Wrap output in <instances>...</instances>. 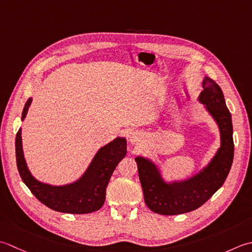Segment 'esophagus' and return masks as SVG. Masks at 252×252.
<instances>
[{"label":"esophagus","instance_id":"obj_1","mask_svg":"<svg viewBox=\"0 0 252 252\" xmlns=\"http://www.w3.org/2000/svg\"><path fill=\"white\" fill-rule=\"evenodd\" d=\"M142 139V136L140 135V132H132L130 137H129V141L132 143V145H137V143H139Z\"/></svg>","mask_w":252,"mask_h":252}]
</instances>
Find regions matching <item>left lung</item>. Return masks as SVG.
<instances>
[{
    "instance_id": "1",
    "label": "left lung",
    "mask_w": 252,
    "mask_h": 252,
    "mask_svg": "<svg viewBox=\"0 0 252 252\" xmlns=\"http://www.w3.org/2000/svg\"><path fill=\"white\" fill-rule=\"evenodd\" d=\"M203 90L198 101L217 123L220 148L207 165L185 179L166 181L161 166L151 158L138 156L135 161L142 186L145 202L151 211L162 215H177L201 207L226 179L234 158L232 115L225 103L223 91L214 80L204 77Z\"/></svg>"
}]
</instances>
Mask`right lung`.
<instances>
[{"instance_id": "right-lung-1", "label": "right lung", "mask_w": 252, "mask_h": 252, "mask_svg": "<svg viewBox=\"0 0 252 252\" xmlns=\"http://www.w3.org/2000/svg\"><path fill=\"white\" fill-rule=\"evenodd\" d=\"M32 97H29L23 110L22 121L27 116ZM16 162L19 175L30 191L40 202L54 211L70 214H87L97 211L105 201V190L113 172L127 153L125 137L101 147L83 175L65 185H51L38 181L29 171L24 156L22 128L16 135Z\"/></svg>"}]
</instances>
